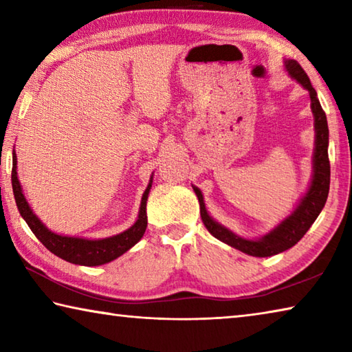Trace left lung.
<instances>
[{"mask_svg":"<svg viewBox=\"0 0 352 352\" xmlns=\"http://www.w3.org/2000/svg\"><path fill=\"white\" fill-rule=\"evenodd\" d=\"M285 69L290 74V77L301 83L302 87L309 91L311 96V109L314 113V126H315V148H314V158H312V182L309 186L305 197L300 200V204L295 208V211L285 217L281 223L275 226L270 233L262 236L261 239H243V237L234 234L233 231L225 228L223 225L216 222L210 214H208L204 201V195L197 186H192L195 195H197L200 204V216L206 230L216 237V239L222 241L223 243H228L230 247L241 252L247 253L250 256H256V258H267V256H273L278 253H283L295 245V243L301 239L302 236L307 233L311 228L315 219L323 210V206L327 200V194H329V183H331V164L329 157H327V146H329V129H327L326 113L323 111L320 105V100L317 98V91L312 87L311 80H309L305 69L296 60H285Z\"/></svg>","mask_w":352,"mask_h":352,"instance_id":"obj_1","label":"left lung"}]
</instances>
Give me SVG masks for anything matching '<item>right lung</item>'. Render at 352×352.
<instances>
[{"mask_svg":"<svg viewBox=\"0 0 352 352\" xmlns=\"http://www.w3.org/2000/svg\"><path fill=\"white\" fill-rule=\"evenodd\" d=\"M151 188L152 177L144 190V194H142L138 219H136V222L130 226L129 230L122 231V233L111 237H105V239H83V237L60 236L52 233L51 230H47L43 222L32 212L31 206H29L25 195H23L19 177H16V155L15 152L12 153V189H14L15 204L19 206L21 217L26 220V223L29 225V228L32 230V233L37 236V239L43 243L51 253H54L58 258L71 262V264L87 267L102 265L107 264V262H111L113 259L119 258V256L126 253L127 250L132 248L146 233V205Z\"/></svg>","mask_w":352,"mask_h":352,"instance_id":"obj_1","label":"right lung"}]
</instances>
